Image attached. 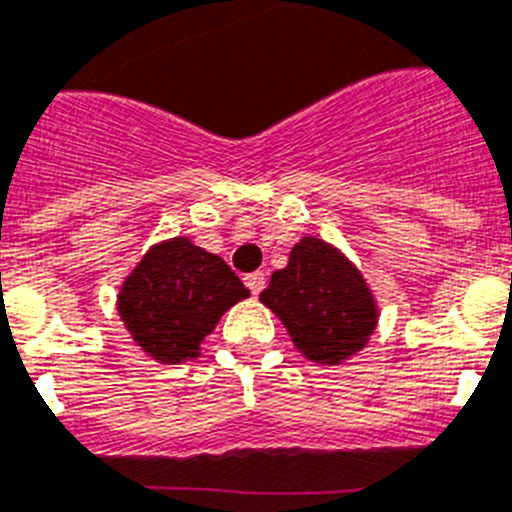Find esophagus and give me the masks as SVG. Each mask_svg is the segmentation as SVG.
Wrapping results in <instances>:
<instances>
[{
  "mask_svg": "<svg viewBox=\"0 0 512 512\" xmlns=\"http://www.w3.org/2000/svg\"><path fill=\"white\" fill-rule=\"evenodd\" d=\"M244 283H247V288H250V291L257 296V293L265 288V273H262V270H257V273L244 275Z\"/></svg>",
  "mask_w": 512,
  "mask_h": 512,
  "instance_id": "1",
  "label": "esophagus"
}]
</instances>
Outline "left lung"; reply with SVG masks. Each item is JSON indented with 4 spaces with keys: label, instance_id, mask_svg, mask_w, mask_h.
Wrapping results in <instances>:
<instances>
[{
    "label": "left lung",
    "instance_id": "obj_1",
    "mask_svg": "<svg viewBox=\"0 0 512 512\" xmlns=\"http://www.w3.org/2000/svg\"><path fill=\"white\" fill-rule=\"evenodd\" d=\"M260 301L281 319L306 361L322 366L361 353L379 324V304L361 270L317 237L293 244L288 265L270 275Z\"/></svg>",
    "mask_w": 512,
    "mask_h": 512
}]
</instances>
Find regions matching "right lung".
<instances>
[{
    "label": "right lung",
    "mask_w": 512,
    "mask_h": 512,
    "mask_svg": "<svg viewBox=\"0 0 512 512\" xmlns=\"http://www.w3.org/2000/svg\"><path fill=\"white\" fill-rule=\"evenodd\" d=\"M237 273L188 237L154 244L128 273L118 314L133 342L157 363L193 361L224 311L247 299Z\"/></svg>",
    "instance_id": "obj_1"
}]
</instances>
